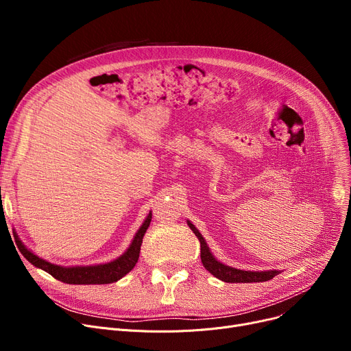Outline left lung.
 <instances>
[{
	"label": "left lung",
	"mask_w": 351,
	"mask_h": 351,
	"mask_svg": "<svg viewBox=\"0 0 351 351\" xmlns=\"http://www.w3.org/2000/svg\"><path fill=\"white\" fill-rule=\"evenodd\" d=\"M188 226L193 230L195 236L199 239L200 242V259L204 263L205 269L210 271L215 278L219 280L226 282V283H259V282H267L273 279L274 276H278L279 270H265V271H250V270H241L228 265L220 263L216 257L212 254L206 241L200 232L195 228V225L191 220H186Z\"/></svg>",
	"instance_id": "8db88e82"
}]
</instances>
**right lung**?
I'll use <instances>...</instances> for the list:
<instances>
[{
    "instance_id": "right-lung-1",
    "label": "right lung",
    "mask_w": 351,
    "mask_h": 351,
    "mask_svg": "<svg viewBox=\"0 0 351 351\" xmlns=\"http://www.w3.org/2000/svg\"><path fill=\"white\" fill-rule=\"evenodd\" d=\"M151 220H152V213L149 212V215L145 217L143 223L135 233L131 245H129V247L119 257H117L115 261H110L108 263H101V265H90V266H60V265L49 263L44 261L43 257L36 256L29 249H27V246L20 241V237H18L15 232L14 234L16 237V243L20 246V250L25 259L35 267L43 269L44 271L49 273L60 282L69 283V285H108V283L118 282L119 279L123 278L125 274H128L135 267L139 259L142 239L145 236L146 229L151 225Z\"/></svg>"
}]
</instances>
